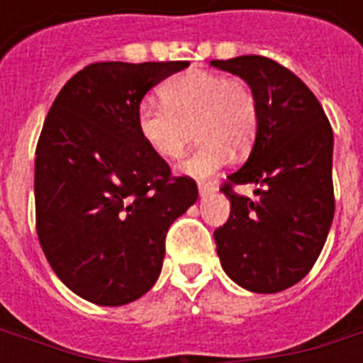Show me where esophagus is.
Here are the masks:
<instances>
[{
  "instance_id": "obj_1",
  "label": "esophagus",
  "mask_w": 363,
  "mask_h": 363,
  "mask_svg": "<svg viewBox=\"0 0 363 363\" xmlns=\"http://www.w3.org/2000/svg\"><path fill=\"white\" fill-rule=\"evenodd\" d=\"M212 190H213L212 182H198V192H200V196H208Z\"/></svg>"
}]
</instances>
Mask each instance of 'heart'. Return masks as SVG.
Listing matches in <instances>:
<instances>
[{"label": "heart", "mask_w": 363, "mask_h": 363, "mask_svg": "<svg viewBox=\"0 0 363 363\" xmlns=\"http://www.w3.org/2000/svg\"><path fill=\"white\" fill-rule=\"evenodd\" d=\"M163 103L145 99L138 104L135 124L143 142L165 161L179 159L189 145L192 128L202 140L181 163V173L204 179L231 157L245 153L259 128V99L243 77L190 69L161 87Z\"/></svg>", "instance_id": "1"}]
</instances>
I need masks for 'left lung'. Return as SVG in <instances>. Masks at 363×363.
<instances>
[{"mask_svg": "<svg viewBox=\"0 0 363 363\" xmlns=\"http://www.w3.org/2000/svg\"><path fill=\"white\" fill-rule=\"evenodd\" d=\"M251 83L259 99L257 140L247 163L221 182L231 202L213 231L221 267L245 289L276 294L307 276L335 216L333 128L323 106L294 72L264 56L212 60ZM259 184L257 198L237 184Z\"/></svg>", "mask_w": 363, "mask_h": 363, "instance_id": "1", "label": "left lung"}]
</instances>
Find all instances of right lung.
Segmentation results:
<instances>
[{
	"label": "right lung",
	"instance_id": "add662e5",
	"mask_svg": "<svg viewBox=\"0 0 363 363\" xmlns=\"http://www.w3.org/2000/svg\"><path fill=\"white\" fill-rule=\"evenodd\" d=\"M189 62H95L52 103L36 143V235L58 278L96 305H124L159 278L165 237L196 202L143 142V95Z\"/></svg>",
	"mask_w": 363,
	"mask_h": 363
}]
</instances>
